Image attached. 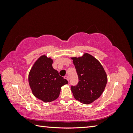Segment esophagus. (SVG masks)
I'll return each mask as SVG.
<instances>
[{"label":"esophagus","instance_id":"obj_1","mask_svg":"<svg viewBox=\"0 0 133 133\" xmlns=\"http://www.w3.org/2000/svg\"><path fill=\"white\" fill-rule=\"evenodd\" d=\"M65 78H66V79L67 80V81H69V77H68V76H65Z\"/></svg>","mask_w":133,"mask_h":133}]
</instances>
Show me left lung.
<instances>
[{"mask_svg":"<svg viewBox=\"0 0 133 133\" xmlns=\"http://www.w3.org/2000/svg\"><path fill=\"white\" fill-rule=\"evenodd\" d=\"M71 58L79 80L77 85L71 86L74 97L83 104H90L104 91L107 82L106 73L100 63L88 53Z\"/></svg>","mask_w":133,"mask_h":133,"instance_id":"left-lung-1","label":"left lung"}]
</instances>
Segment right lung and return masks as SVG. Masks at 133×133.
I'll return each mask as SVG.
<instances>
[{
    "mask_svg": "<svg viewBox=\"0 0 133 133\" xmlns=\"http://www.w3.org/2000/svg\"><path fill=\"white\" fill-rule=\"evenodd\" d=\"M53 60L43 55L36 60L29 75V83L36 97L48 103L59 96L61 87L68 83L52 67Z\"/></svg>",
    "mask_w": 133,
    "mask_h": 133,
    "instance_id": "obj_1",
    "label": "right lung"
}]
</instances>
